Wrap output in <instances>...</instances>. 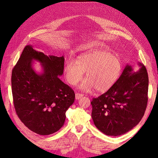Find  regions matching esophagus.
Instances as JSON below:
<instances>
[{
    "label": "esophagus",
    "instance_id": "obj_1",
    "mask_svg": "<svg viewBox=\"0 0 158 158\" xmlns=\"http://www.w3.org/2000/svg\"><path fill=\"white\" fill-rule=\"evenodd\" d=\"M83 96V94H79V93H76L75 94V98L77 100L80 99Z\"/></svg>",
    "mask_w": 158,
    "mask_h": 158
}]
</instances>
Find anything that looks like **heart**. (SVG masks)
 <instances>
[{"instance_id": "b5f03b06", "label": "heart", "mask_w": 158, "mask_h": 158, "mask_svg": "<svg viewBox=\"0 0 158 158\" xmlns=\"http://www.w3.org/2000/svg\"><path fill=\"white\" fill-rule=\"evenodd\" d=\"M120 59L106 51H94L83 53L77 61L69 60L64 68L65 78L70 85H75L82 79L85 72L86 79L80 85L83 91L95 88L105 92L115 84L122 73Z\"/></svg>"}]
</instances>
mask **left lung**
<instances>
[{"label":"left lung","mask_w":158,"mask_h":158,"mask_svg":"<svg viewBox=\"0 0 158 158\" xmlns=\"http://www.w3.org/2000/svg\"><path fill=\"white\" fill-rule=\"evenodd\" d=\"M135 72L127 65L111 88L94 98L92 117L106 135L117 136L132 130L141 120L148 102L149 77L145 66Z\"/></svg>","instance_id":"left-lung-1"}]
</instances>
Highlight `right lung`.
I'll list each match as a JSON object with an SVG mask.
<instances>
[{
	"label": "right lung",
	"mask_w": 158,
	"mask_h": 158,
	"mask_svg": "<svg viewBox=\"0 0 158 158\" xmlns=\"http://www.w3.org/2000/svg\"><path fill=\"white\" fill-rule=\"evenodd\" d=\"M38 60L44 67L41 75L31 68ZM64 57L45 55L26 45L11 74L13 101L22 122L40 135L59 130L66 119V112L75 100L73 89L59 79L64 72Z\"/></svg>",
	"instance_id": "1"
}]
</instances>
